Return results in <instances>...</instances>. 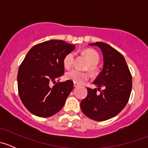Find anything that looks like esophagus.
<instances>
[{
	"mask_svg": "<svg viewBox=\"0 0 148 148\" xmlns=\"http://www.w3.org/2000/svg\"><path fill=\"white\" fill-rule=\"evenodd\" d=\"M74 87H77V86H79V84H78L74 82Z\"/></svg>",
	"mask_w": 148,
	"mask_h": 148,
	"instance_id": "34e87169",
	"label": "esophagus"
}]
</instances>
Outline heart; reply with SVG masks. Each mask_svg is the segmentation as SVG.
I'll return each instance as SVG.
<instances>
[{
    "label": "heart",
    "instance_id": "obj_1",
    "mask_svg": "<svg viewBox=\"0 0 148 148\" xmlns=\"http://www.w3.org/2000/svg\"><path fill=\"white\" fill-rule=\"evenodd\" d=\"M82 53L89 60V64L86 66V69H89L92 74L97 73L98 68L97 64L99 61V53L96 51L91 49H86L82 51ZM75 54L73 52L67 53L63 59V64L66 69H70L74 64ZM66 79L71 80L77 84H83L87 81L89 78V73L85 71H79L77 69H71L67 71L65 74Z\"/></svg>",
    "mask_w": 148,
    "mask_h": 148
}]
</instances>
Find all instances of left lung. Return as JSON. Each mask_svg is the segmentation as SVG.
I'll list each match as a JSON object with an SVG mask.
<instances>
[{"label":"left lung","instance_id":"left-lung-1","mask_svg":"<svg viewBox=\"0 0 148 148\" xmlns=\"http://www.w3.org/2000/svg\"><path fill=\"white\" fill-rule=\"evenodd\" d=\"M89 45L100 48L104 66L93 82L97 88L87 87V96L82 101L80 107L89 118L107 120L117 115L127 104L132 86V74L118 51L102 42Z\"/></svg>","mask_w":148,"mask_h":148}]
</instances>
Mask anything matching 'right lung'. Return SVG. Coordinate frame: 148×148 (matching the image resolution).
<instances>
[{
    "instance_id": "1",
    "label": "right lung",
    "mask_w": 148,
    "mask_h": 148,
    "mask_svg": "<svg viewBox=\"0 0 148 148\" xmlns=\"http://www.w3.org/2000/svg\"><path fill=\"white\" fill-rule=\"evenodd\" d=\"M74 49L62 40H50L33 46L25 56L18 71V90L23 105L34 115L51 117L64 107L74 83L56 80L64 73V58Z\"/></svg>"
}]
</instances>
